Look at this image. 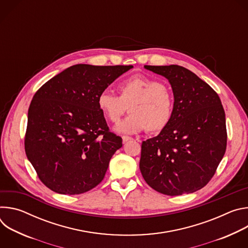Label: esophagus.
<instances>
[{
	"mask_svg": "<svg viewBox=\"0 0 248 248\" xmlns=\"http://www.w3.org/2000/svg\"><path fill=\"white\" fill-rule=\"evenodd\" d=\"M131 139H132V138L129 137V136H123V142L125 143V142H127V141H129V140H131Z\"/></svg>",
	"mask_w": 248,
	"mask_h": 248,
	"instance_id": "34e87169",
	"label": "esophagus"
}]
</instances>
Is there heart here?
I'll use <instances>...</instances> for the list:
<instances>
[{"label":"heart","instance_id":"1","mask_svg":"<svg viewBox=\"0 0 248 248\" xmlns=\"http://www.w3.org/2000/svg\"><path fill=\"white\" fill-rule=\"evenodd\" d=\"M120 96L104 90L97 98V105L104 117L117 124L128 107L129 116L119 124L115 130L123 134H134L147 129L150 132L163 130L173 114V97L163 82L136 75L119 85Z\"/></svg>","mask_w":248,"mask_h":248}]
</instances>
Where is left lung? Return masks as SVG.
Wrapping results in <instances>:
<instances>
[{
    "label": "left lung",
    "mask_w": 248,
    "mask_h": 248,
    "mask_svg": "<svg viewBox=\"0 0 248 248\" xmlns=\"http://www.w3.org/2000/svg\"><path fill=\"white\" fill-rule=\"evenodd\" d=\"M168 79L173 94L170 124L141 146L139 168L156 191L176 196L205 186L227 147L226 115L218 94L189 69L144 65Z\"/></svg>",
    "instance_id": "obj_1"
}]
</instances>
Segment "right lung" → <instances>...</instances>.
<instances>
[{
  "mask_svg": "<svg viewBox=\"0 0 248 248\" xmlns=\"http://www.w3.org/2000/svg\"><path fill=\"white\" fill-rule=\"evenodd\" d=\"M132 67L75 64L48 80L33 96L25 153L51 190L80 194L103 181L123 139L109 131L97 98Z\"/></svg>",
  "mask_w": 248,
  "mask_h": 248,
  "instance_id": "right-lung-1",
  "label": "right lung"
}]
</instances>
